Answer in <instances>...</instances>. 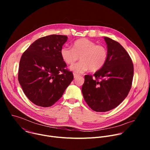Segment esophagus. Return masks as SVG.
Listing matches in <instances>:
<instances>
[{
    "label": "esophagus",
    "mask_w": 150,
    "mask_h": 150,
    "mask_svg": "<svg viewBox=\"0 0 150 150\" xmlns=\"http://www.w3.org/2000/svg\"><path fill=\"white\" fill-rule=\"evenodd\" d=\"M78 76V74L74 73V78H76Z\"/></svg>",
    "instance_id": "esophagus-1"
}]
</instances>
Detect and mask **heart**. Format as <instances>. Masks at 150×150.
Masks as SVG:
<instances>
[{"label": "heart", "instance_id": "1", "mask_svg": "<svg viewBox=\"0 0 150 150\" xmlns=\"http://www.w3.org/2000/svg\"><path fill=\"white\" fill-rule=\"evenodd\" d=\"M60 56L68 65L74 63L80 57V62L70 67L71 71L79 74L89 69L96 72L102 68L108 60V50L103 45H96L87 38H80L74 42L72 48L63 47Z\"/></svg>", "mask_w": 150, "mask_h": 150}]
</instances>
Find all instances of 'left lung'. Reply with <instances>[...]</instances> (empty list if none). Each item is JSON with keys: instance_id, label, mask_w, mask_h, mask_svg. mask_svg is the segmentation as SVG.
Instances as JSON below:
<instances>
[{"instance_id": "8db88e82", "label": "left lung", "mask_w": 150, "mask_h": 150, "mask_svg": "<svg viewBox=\"0 0 150 150\" xmlns=\"http://www.w3.org/2000/svg\"><path fill=\"white\" fill-rule=\"evenodd\" d=\"M108 59L102 68L92 75H85L82 87L84 100L94 111L115 109L127 97L132 87L134 65L131 58L118 42L104 37Z\"/></svg>"}]
</instances>
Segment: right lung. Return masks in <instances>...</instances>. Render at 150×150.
Here are the masks:
<instances>
[{"mask_svg": "<svg viewBox=\"0 0 150 150\" xmlns=\"http://www.w3.org/2000/svg\"><path fill=\"white\" fill-rule=\"evenodd\" d=\"M68 40L62 35H50L32 43L21 56L18 81L28 98L47 108L58 101L74 79L60 56Z\"/></svg>", "mask_w": 150, "mask_h": 150, "instance_id": "right-lung-1", "label": "right lung"}]
</instances>
